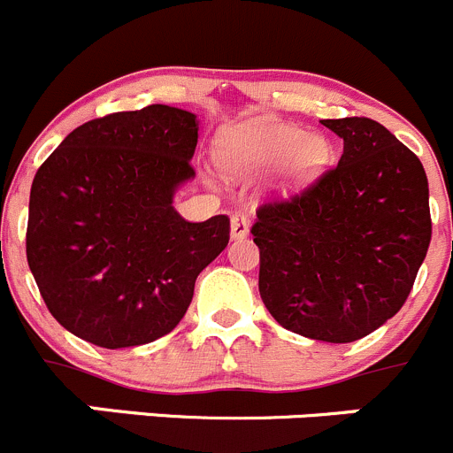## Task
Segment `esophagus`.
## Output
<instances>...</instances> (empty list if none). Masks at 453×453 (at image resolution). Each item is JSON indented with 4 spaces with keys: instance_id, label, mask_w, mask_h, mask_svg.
<instances>
[{
    "instance_id": "esophagus-1",
    "label": "esophagus",
    "mask_w": 453,
    "mask_h": 453,
    "mask_svg": "<svg viewBox=\"0 0 453 453\" xmlns=\"http://www.w3.org/2000/svg\"><path fill=\"white\" fill-rule=\"evenodd\" d=\"M250 234V219L246 214H234L230 219V236L232 239H246Z\"/></svg>"
}]
</instances>
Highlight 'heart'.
<instances>
[{
  "mask_svg": "<svg viewBox=\"0 0 453 453\" xmlns=\"http://www.w3.org/2000/svg\"><path fill=\"white\" fill-rule=\"evenodd\" d=\"M333 147L319 134L273 118H250L219 134L217 160L232 180H250L281 167L277 192L295 194L311 188L326 172Z\"/></svg>",
  "mask_w": 453,
  "mask_h": 453,
  "instance_id": "heart-1",
  "label": "heart"
}]
</instances>
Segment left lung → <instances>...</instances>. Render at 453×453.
I'll list each match as a JSON object with an SVG mask.
<instances>
[{
  "label": "left lung",
  "mask_w": 453,
  "mask_h": 453,
  "mask_svg": "<svg viewBox=\"0 0 453 453\" xmlns=\"http://www.w3.org/2000/svg\"><path fill=\"white\" fill-rule=\"evenodd\" d=\"M344 141L335 169L252 226L259 293L279 324L346 344L403 308L431 241L429 183L418 156L371 118L322 120Z\"/></svg>",
  "instance_id": "obj_1"
}]
</instances>
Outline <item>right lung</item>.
Here are the masks:
<instances>
[{"label": "right lung", "instance_id": "add662e5", "mask_svg": "<svg viewBox=\"0 0 453 453\" xmlns=\"http://www.w3.org/2000/svg\"><path fill=\"white\" fill-rule=\"evenodd\" d=\"M196 113L169 104L96 118L37 169L27 259L50 315L103 349L141 346L183 319L227 217L189 223L174 196L194 179Z\"/></svg>", "mask_w": 453, "mask_h": 453}]
</instances>
